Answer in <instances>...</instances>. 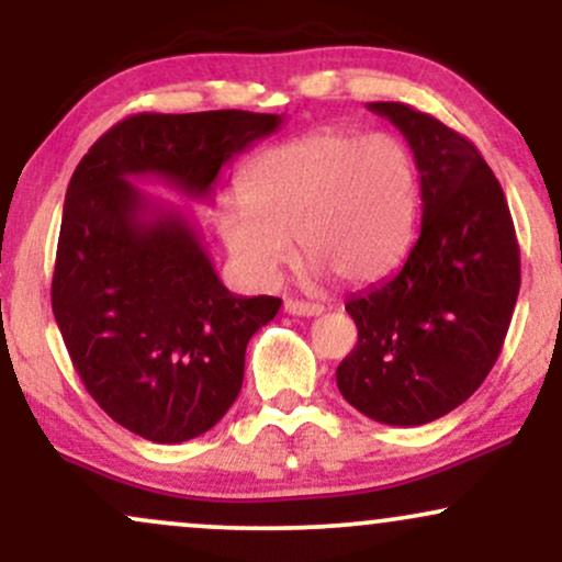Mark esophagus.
<instances>
[{"instance_id":"obj_1","label":"esophagus","mask_w":562,"mask_h":562,"mask_svg":"<svg viewBox=\"0 0 562 562\" xmlns=\"http://www.w3.org/2000/svg\"><path fill=\"white\" fill-rule=\"evenodd\" d=\"M285 312L293 314V317H319V314L325 312V306H319V303L288 299L285 301Z\"/></svg>"}]
</instances>
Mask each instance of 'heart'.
<instances>
[{"label":"heart","mask_w":562,"mask_h":562,"mask_svg":"<svg viewBox=\"0 0 562 562\" xmlns=\"http://www.w3.org/2000/svg\"><path fill=\"white\" fill-rule=\"evenodd\" d=\"M417 211L420 171L404 139L322 128L250 160L240 192L216 203L214 229L248 285H272L293 235L308 277L364 285L406 254Z\"/></svg>","instance_id":"obj_1"}]
</instances>
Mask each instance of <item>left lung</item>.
<instances>
[{"instance_id":"1","label":"left lung","mask_w":562,"mask_h":562,"mask_svg":"<svg viewBox=\"0 0 562 562\" xmlns=\"http://www.w3.org/2000/svg\"><path fill=\"white\" fill-rule=\"evenodd\" d=\"M404 134L423 224L396 274L351 295L359 340L335 380L383 425L434 423L468 402L499 357L520 290L505 192L473 142L404 102H367Z\"/></svg>"}]
</instances>
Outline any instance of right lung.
<instances>
[{
  "label": "right lung",
  "instance_id": "add662e5",
  "mask_svg": "<svg viewBox=\"0 0 562 562\" xmlns=\"http://www.w3.org/2000/svg\"><path fill=\"white\" fill-rule=\"evenodd\" d=\"M280 126L274 113H139L102 134L70 177L55 322L94 402L147 441H190L227 415L248 340L282 301L229 293L190 216L132 179L211 200L222 166Z\"/></svg>",
  "mask_w": 562,
  "mask_h": 562
}]
</instances>
